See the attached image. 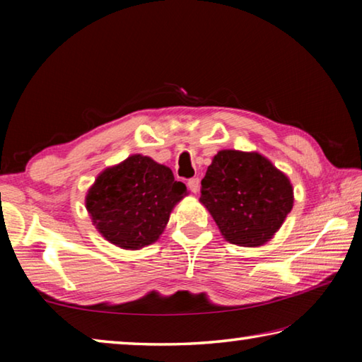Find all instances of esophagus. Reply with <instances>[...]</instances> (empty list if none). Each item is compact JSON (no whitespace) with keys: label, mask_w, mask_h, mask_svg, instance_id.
Returning <instances> with one entry per match:
<instances>
[{"label":"esophagus","mask_w":362,"mask_h":362,"mask_svg":"<svg viewBox=\"0 0 362 362\" xmlns=\"http://www.w3.org/2000/svg\"><path fill=\"white\" fill-rule=\"evenodd\" d=\"M188 188H189V192L192 193H198V189H199V179L198 177H193V179H189L188 180Z\"/></svg>","instance_id":"34e87169"}]
</instances>
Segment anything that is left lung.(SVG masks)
Listing matches in <instances>:
<instances>
[{"label": "left lung", "mask_w": 362, "mask_h": 362, "mask_svg": "<svg viewBox=\"0 0 362 362\" xmlns=\"http://www.w3.org/2000/svg\"><path fill=\"white\" fill-rule=\"evenodd\" d=\"M201 203L231 244L259 247L292 211L291 180L255 151L222 150L201 180Z\"/></svg>", "instance_id": "1"}]
</instances>
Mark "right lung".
<instances>
[{"instance_id":"right-lung-1","label":"right lung","mask_w":362,"mask_h":362,"mask_svg":"<svg viewBox=\"0 0 362 362\" xmlns=\"http://www.w3.org/2000/svg\"><path fill=\"white\" fill-rule=\"evenodd\" d=\"M185 194V183L174 180L168 166L132 155L99 174L86 196V209L107 241L137 250L158 240Z\"/></svg>"}]
</instances>
